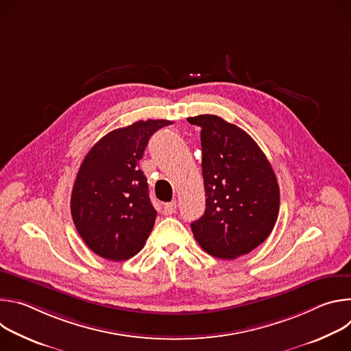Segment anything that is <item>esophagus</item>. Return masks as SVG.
<instances>
[{
	"instance_id": "34e87169",
	"label": "esophagus",
	"mask_w": 351,
	"mask_h": 351,
	"mask_svg": "<svg viewBox=\"0 0 351 351\" xmlns=\"http://www.w3.org/2000/svg\"><path fill=\"white\" fill-rule=\"evenodd\" d=\"M162 208H164L165 215H172L176 211V202H175V199H172L171 203H165Z\"/></svg>"
}]
</instances>
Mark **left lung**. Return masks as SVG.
I'll return each mask as SVG.
<instances>
[{"label":"left lung","mask_w":351,"mask_h":351,"mask_svg":"<svg viewBox=\"0 0 351 351\" xmlns=\"http://www.w3.org/2000/svg\"><path fill=\"white\" fill-rule=\"evenodd\" d=\"M187 122L202 128L204 215L191 223L204 252L234 260L271 234L279 214V186L258 144L243 129L217 115Z\"/></svg>","instance_id":"1"}]
</instances>
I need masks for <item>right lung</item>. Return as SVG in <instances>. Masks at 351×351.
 I'll list each match as a JSON object with an SVG mask.
<instances>
[{"mask_svg":"<svg viewBox=\"0 0 351 351\" xmlns=\"http://www.w3.org/2000/svg\"><path fill=\"white\" fill-rule=\"evenodd\" d=\"M167 119L137 121L99 138L84 157L71 197L77 233L97 256L122 261L136 256L152 233L157 211L138 161Z\"/></svg>","mask_w":351,"mask_h":351,"instance_id":"obj_1","label":"right lung"}]
</instances>
